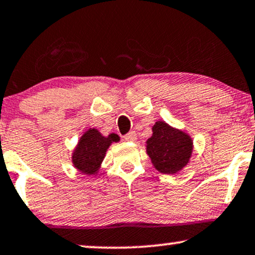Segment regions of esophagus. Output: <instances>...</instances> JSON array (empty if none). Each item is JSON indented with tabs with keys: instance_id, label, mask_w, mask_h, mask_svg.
<instances>
[{
	"instance_id": "1",
	"label": "esophagus",
	"mask_w": 255,
	"mask_h": 255,
	"mask_svg": "<svg viewBox=\"0 0 255 255\" xmlns=\"http://www.w3.org/2000/svg\"><path fill=\"white\" fill-rule=\"evenodd\" d=\"M124 138L126 141H129V142H133L136 140V133L135 131H129L127 135H125Z\"/></svg>"
}]
</instances>
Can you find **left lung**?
I'll list each match as a JSON object with an SVG mask.
<instances>
[{"instance_id": "8db88e82", "label": "left lung", "mask_w": 255, "mask_h": 255, "mask_svg": "<svg viewBox=\"0 0 255 255\" xmlns=\"http://www.w3.org/2000/svg\"><path fill=\"white\" fill-rule=\"evenodd\" d=\"M152 135L145 142V150L155 169L162 174L174 175L188 164L193 150L189 134L157 121L151 128Z\"/></svg>"}]
</instances>
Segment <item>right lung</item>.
Returning <instances> with one entry per match:
<instances>
[{"mask_svg":"<svg viewBox=\"0 0 255 255\" xmlns=\"http://www.w3.org/2000/svg\"><path fill=\"white\" fill-rule=\"evenodd\" d=\"M118 141H120V137L117 134L104 136L96 128H90L81 135L72 152L73 167L84 175L98 174L107 149Z\"/></svg>","mask_w":255,"mask_h":255,"instance_id":"1","label":"right lung"}]
</instances>
